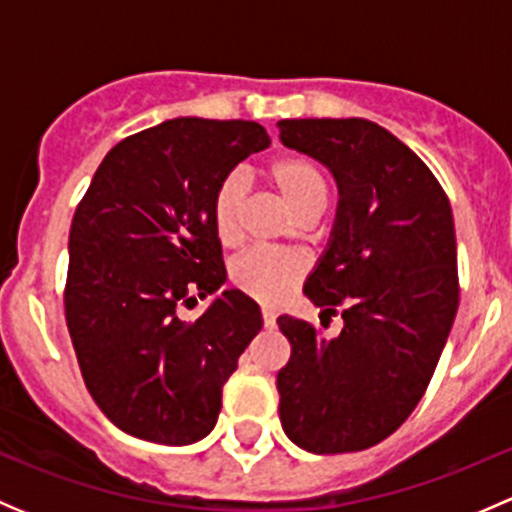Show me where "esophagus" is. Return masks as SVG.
<instances>
[{
    "mask_svg": "<svg viewBox=\"0 0 512 512\" xmlns=\"http://www.w3.org/2000/svg\"><path fill=\"white\" fill-rule=\"evenodd\" d=\"M262 322H265V329H275L277 314L272 309H262Z\"/></svg>",
    "mask_w": 512,
    "mask_h": 512,
    "instance_id": "1",
    "label": "esophagus"
}]
</instances>
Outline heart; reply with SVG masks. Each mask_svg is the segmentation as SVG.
I'll return each instance as SVG.
<instances>
[{
    "label": "heart",
    "mask_w": 512,
    "mask_h": 512,
    "mask_svg": "<svg viewBox=\"0 0 512 512\" xmlns=\"http://www.w3.org/2000/svg\"><path fill=\"white\" fill-rule=\"evenodd\" d=\"M267 178L285 200L297 220H317L327 210L329 180L312 158L302 153H285L267 165ZM245 203V185L240 178H227L215 190L210 218L215 235L223 245H232L240 235V215ZM304 260L294 252L250 250L232 262L230 280L240 292L262 304H277L302 280Z\"/></svg>",
    "instance_id": "obj_1"
}]
</instances>
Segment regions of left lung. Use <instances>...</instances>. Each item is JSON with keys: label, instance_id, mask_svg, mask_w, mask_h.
<instances>
[{"label": "left lung", "instance_id": "left-lung-1", "mask_svg": "<svg viewBox=\"0 0 512 512\" xmlns=\"http://www.w3.org/2000/svg\"><path fill=\"white\" fill-rule=\"evenodd\" d=\"M287 148L332 170L339 188L327 250L304 282L324 317L277 319L289 339L277 374L280 421L309 453H352L396 431L421 401L458 309L451 203L428 165L366 118H287Z\"/></svg>", "mask_w": 512, "mask_h": 512}]
</instances>
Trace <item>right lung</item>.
I'll use <instances>...</instances> for the list:
<instances>
[{"mask_svg":"<svg viewBox=\"0 0 512 512\" xmlns=\"http://www.w3.org/2000/svg\"><path fill=\"white\" fill-rule=\"evenodd\" d=\"M267 146L255 121H163L116 143L76 208L66 324L86 389L131 436L163 446L208 436L225 381L262 329L260 307L240 289H225L195 322L178 309L225 285L213 195Z\"/></svg>","mask_w":512,"mask_h":512,"instance_id":"right-lung-1","label":"right lung"}]
</instances>
